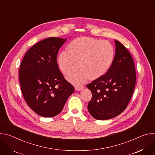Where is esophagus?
Wrapping results in <instances>:
<instances>
[{"label":"esophagus","instance_id":"obj_1","mask_svg":"<svg viewBox=\"0 0 155 155\" xmlns=\"http://www.w3.org/2000/svg\"><path fill=\"white\" fill-rule=\"evenodd\" d=\"M75 88L77 91H81L83 89L84 86H75Z\"/></svg>","mask_w":155,"mask_h":155}]
</instances>
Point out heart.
I'll return each instance as SVG.
<instances>
[{"label":"heart","mask_w":155,"mask_h":155,"mask_svg":"<svg viewBox=\"0 0 155 155\" xmlns=\"http://www.w3.org/2000/svg\"><path fill=\"white\" fill-rule=\"evenodd\" d=\"M115 51L109 41L91 37H80L71 42L67 52H62L58 57V65L62 72L69 75L68 79L80 86L90 78L97 79L104 75L114 61ZM80 65H79V64Z\"/></svg>","instance_id":"obj_1"}]
</instances>
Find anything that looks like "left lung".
Returning a JSON list of instances; mask_svg holds the SVG:
<instances>
[{"mask_svg":"<svg viewBox=\"0 0 155 155\" xmlns=\"http://www.w3.org/2000/svg\"><path fill=\"white\" fill-rule=\"evenodd\" d=\"M115 55L107 72L87 84L92 93L87 109L96 120L114 118L126 108L136 81L134 62L126 48L117 40Z\"/></svg>","mask_w":155,"mask_h":155,"instance_id":"left-lung-1","label":"left lung"}]
</instances>
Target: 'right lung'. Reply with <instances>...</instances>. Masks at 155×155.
Segmentation results:
<instances>
[{"instance_id":"right-lung-1","label":"right lung","mask_w":155,"mask_h":155,"mask_svg":"<svg viewBox=\"0 0 155 155\" xmlns=\"http://www.w3.org/2000/svg\"><path fill=\"white\" fill-rule=\"evenodd\" d=\"M66 40L50 37L38 42L28 51L20 65L19 78L24 98L33 111L43 117L58 115L74 91L56 61Z\"/></svg>"}]
</instances>
